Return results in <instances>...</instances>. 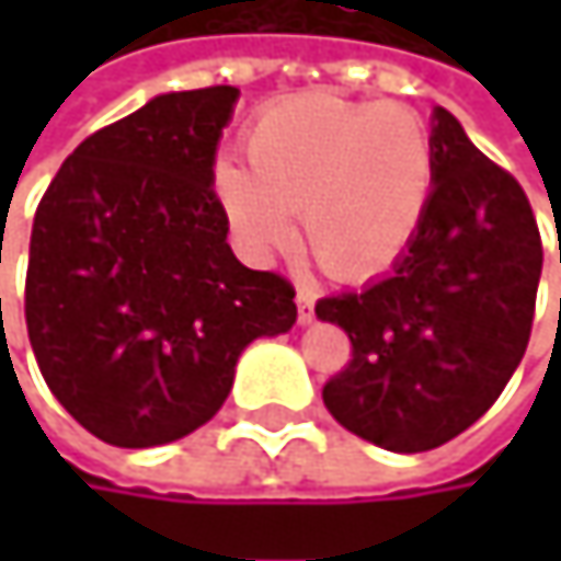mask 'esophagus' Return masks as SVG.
Here are the masks:
<instances>
[{"label": "esophagus", "mask_w": 561, "mask_h": 561, "mask_svg": "<svg viewBox=\"0 0 561 561\" xmlns=\"http://www.w3.org/2000/svg\"><path fill=\"white\" fill-rule=\"evenodd\" d=\"M314 291L311 288H298L295 305H298V324H311L314 321Z\"/></svg>", "instance_id": "obj_1"}]
</instances>
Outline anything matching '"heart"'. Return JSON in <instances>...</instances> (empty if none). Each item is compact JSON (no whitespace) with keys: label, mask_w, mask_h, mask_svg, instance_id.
Listing matches in <instances>:
<instances>
[{"label":"heart","mask_w":561,"mask_h":561,"mask_svg":"<svg viewBox=\"0 0 561 561\" xmlns=\"http://www.w3.org/2000/svg\"><path fill=\"white\" fill-rule=\"evenodd\" d=\"M247 164L214 165V197L253 260L295 240L337 279L387 273L415 240L435 191L425 119L402 103H364L311 90L263 106L243 136Z\"/></svg>","instance_id":"1"}]
</instances>
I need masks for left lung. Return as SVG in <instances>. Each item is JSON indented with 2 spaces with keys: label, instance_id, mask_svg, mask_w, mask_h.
Returning a JSON list of instances; mask_svg holds the SVG:
<instances>
[{
  "label": "left lung",
  "instance_id": "left-lung-1",
  "mask_svg": "<svg viewBox=\"0 0 561 561\" xmlns=\"http://www.w3.org/2000/svg\"><path fill=\"white\" fill-rule=\"evenodd\" d=\"M432 149V204L390 276L314 305L354 347L321 390L328 412L402 455L451 442L494 405L526 354L542 273L519 181L442 106Z\"/></svg>",
  "mask_w": 561,
  "mask_h": 561
}]
</instances>
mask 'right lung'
<instances>
[{
    "instance_id": "add662e5",
    "label": "right lung",
    "mask_w": 561,
    "mask_h": 561,
    "mask_svg": "<svg viewBox=\"0 0 561 561\" xmlns=\"http://www.w3.org/2000/svg\"><path fill=\"white\" fill-rule=\"evenodd\" d=\"M237 87L162 93L83 139L28 247L25 324L57 402L116 448L217 415L247 344L295 324V288L227 243L214 156Z\"/></svg>"
}]
</instances>
